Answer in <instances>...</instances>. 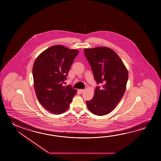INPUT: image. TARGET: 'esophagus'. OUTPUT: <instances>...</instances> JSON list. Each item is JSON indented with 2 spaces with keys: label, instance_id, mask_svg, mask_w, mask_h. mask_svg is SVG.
Segmentation results:
<instances>
[{
  "label": "esophagus",
  "instance_id": "34e87169",
  "mask_svg": "<svg viewBox=\"0 0 161 161\" xmlns=\"http://www.w3.org/2000/svg\"><path fill=\"white\" fill-rule=\"evenodd\" d=\"M79 91L80 92V93H82V92H84V89H79Z\"/></svg>",
  "mask_w": 161,
  "mask_h": 161
}]
</instances>
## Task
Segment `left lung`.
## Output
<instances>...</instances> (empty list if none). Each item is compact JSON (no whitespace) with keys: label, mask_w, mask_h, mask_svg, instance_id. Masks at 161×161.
<instances>
[{"label":"left lung","mask_w":161,"mask_h":161,"mask_svg":"<svg viewBox=\"0 0 161 161\" xmlns=\"http://www.w3.org/2000/svg\"><path fill=\"white\" fill-rule=\"evenodd\" d=\"M97 84L93 98L87 107L98 116L111 112L122 98L128 82V72L118 54L107 47L84 49Z\"/></svg>","instance_id":"left-lung-1"}]
</instances>
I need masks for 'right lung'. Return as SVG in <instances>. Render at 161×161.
<instances>
[{
	"mask_svg": "<svg viewBox=\"0 0 161 161\" xmlns=\"http://www.w3.org/2000/svg\"><path fill=\"white\" fill-rule=\"evenodd\" d=\"M79 51L63 45L51 46L38 55L32 68L33 83L38 101L56 115L69 108L77 90L63 84Z\"/></svg>",
	"mask_w": 161,
	"mask_h": 161,
	"instance_id": "add662e5",
	"label": "right lung"
}]
</instances>
